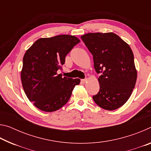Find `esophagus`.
Returning <instances> with one entry per match:
<instances>
[{"label":"esophagus","mask_w":151,"mask_h":151,"mask_svg":"<svg viewBox=\"0 0 151 151\" xmlns=\"http://www.w3.org/2000/svg\"><path fill=\"white\" fill-rule=\"evenodd\" d=\"M86 81H87V79L86 78H85V79H81V83H85Z\"/></svg>","instance_id":"34e87169"}]
</instances>
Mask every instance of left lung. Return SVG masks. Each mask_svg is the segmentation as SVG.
<instances>
[{
    "label": "left lung",
    "mask_w": 151,
    "mask_h": 151,
    "mask_svg": "<svg viewBox=\"0 0 151 151\" xmlns=\"http://www.w3.org/2000/svg\"><path fill=\"white\" fill-rule=\"evenodd\" d=\"M81 38L93 56L96 73L101 74L94 101L108 111L119 109L131 96L137 81L131 47L113 32L87 33Z\"/></svg>",
    "instance_id": "1"
}]
</instances>
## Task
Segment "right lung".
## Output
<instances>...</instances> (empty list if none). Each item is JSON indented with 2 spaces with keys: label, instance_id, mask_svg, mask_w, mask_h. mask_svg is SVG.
<instances>
[{
  "label": "right lung",
  "instance_id": "obj_1",
  "mask_svg": "<svg viewBox=\"0 0 151 151\" xmlns=\"http://www.w3.org/2000/svg\"><path fill=\"white\" fill-rule=\"evenodd\" d=\"M80 42L75 36L63 35L36 40L23 57L22 87L29 100L41 111L53 112L69 100L80 79L58 75L66 55Z\"/></svg>",
  "mask_w": 151,
  "mask_h": 151
}]
</instances>
